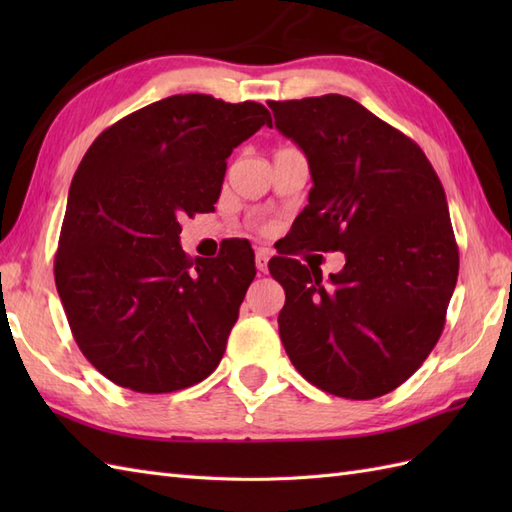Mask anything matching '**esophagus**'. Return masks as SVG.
I'll return each instance as SVG.
<instances>
[{
    "instance_id": "1",
    "label": "esophagus",
    "mask_w": 512,
    "mask_h": 512,
    "mask_svg": "<svg viewBox=\"0 0 512 512\" xmlns=\"http://www.w3.org/2000/svg\"><path fill=\"white\" fill-rule=\"evenodd\" d=\"M268 259H270V250L268 248H257L255 266H257L259 273H266V270H268Z\"/></svg>"
}]
</instances>
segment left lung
<instances>
[{
    "label": "left lung",
    "instance_id": "obj_1",
    "mask_svg": "<svg viewBox=\"0 0 512 512\" xmlns=\"http://www.w3.org/2000/svg\"><path fill=\"white\" fill-rule=\"evenodd\" d=\"M268 107L310 162L295 244L345 253L328 284L297 259H270V275L286 290L281 343L297 372L328 394H389L438 343L458 281L442 182L411 138L350 96Z\"/></svg>",
    "mask_w": 512,
    "mask_h": 512
}]
</instances>
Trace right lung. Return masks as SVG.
Listing matches in <instances>:
<instances>
[{"mask_svg":"<svg viewBox=\"0 0 512 512\" xmlns=\"http://www.w3.org/2000/svg\"><path fill=\"white\" fill-rule=\"evenodd\" d=\"M264 125L262 103L176 94L107 127L76 169L54 281L83 356L140 394L191 387L220 365L255 253L180 246L184 215L220 198L226 158Z\"/></svg>","mask_w":512,"mask_h":512,"instance_id":"right-lung-1","label":"right lung"}]
</instances>
